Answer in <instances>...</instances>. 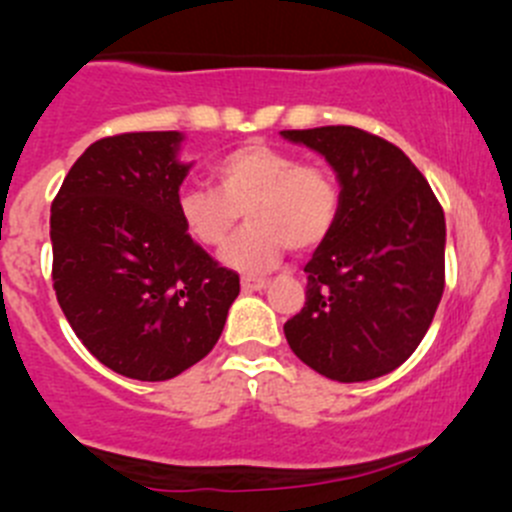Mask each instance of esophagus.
I'll return each mask as SVG.
<instances>
[{"label":"esophagus","mask_w":512,"mask_h":512,"mask_svg":"<svg viewBox=\"0 0 512 512\" xmlns=\"http://www.w3.org/2000/svg\"><path fill=\"white\" fill-rule=\"evenodd\" d=\"M240 285H242V292H260V289L267 287V280H260V277H245Z\"/></svg>","instance_id":"1"}]
</instances>
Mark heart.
Wrapping results in <instances>:
<instances>
[{
    "label": "heart",
    "instance_id": "1",
    "mask_svg": "<svg viewBox=\"0 0 512 512\" xmlns=\"http://www.w3.org/2000/svg\"><path fill=\"white\" fill-rule=\"evenodd\" d=\"M213 188H185L175 208L190 240L220 247L245 210L247 225L220 260L245 275L277 267L287 247H317L339 218L342 193L324 165L302 163L292 151L247 143L213 165Z\"/></svg>",
    "mask_w": 512,
    "mask_h": 512
}]
</instances>
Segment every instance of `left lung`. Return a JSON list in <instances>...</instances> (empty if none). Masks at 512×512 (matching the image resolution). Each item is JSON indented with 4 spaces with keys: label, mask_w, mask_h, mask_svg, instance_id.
I'll return each mask as SVG.
<instances>
[{
    "label": "left lung",
    "mask_w": 512,
    "mask_h": 512,
    "mask_svg": "<svg viewBox=\"0 0 512 512\" xmlns=\"http://www.w3.org/2000/svg\"><path fill=\"white\" fill-rule=\"evenodd\" d=\"M324 156L342 205L307 262V302L285 324L289 349L342 384L404 364L446 285V218L401 148L354 126L282 131Z\"/></svg>",
    "instance_id": "obj_1"
}]
</instances>
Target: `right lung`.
Returning <instances> with one entry per match:
<instances>
[{
    "label": "right lung",
    "instance_id": "obj_1",
    "mask_svg": "<svg viewBox=\"0 0 512 512\" xmlns=\"http://www.w3.org/2000/svg\"><path fill=\"white\" fill-rule=\"evenodd\" d=\"M178 131L91 143L51 203L54 289L84 347L116 374L165 381L223 334L240 277L188 237Z\"/></svg>",
    "mask_w": 512,
    "mask_h": 512
}]
</instances>
